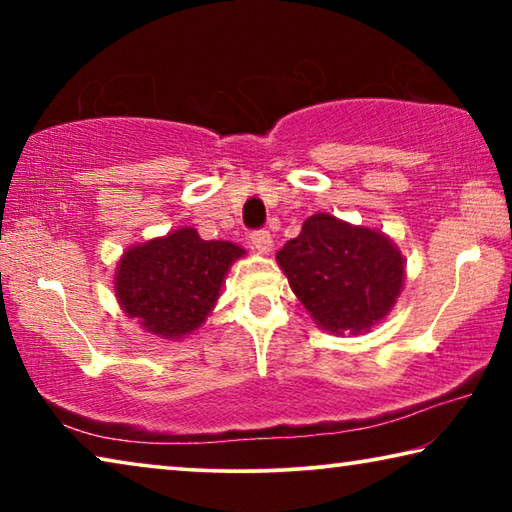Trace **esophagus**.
Masks as SVG:
<instances>
[{"label":"esophagus","instance_id":"obj_1","mask_svg":"<svg viewBox=\"0 0 512 512\" xmlns=\"http://www.w3.org/2000/svg\"><path fill=\"white\" fill-rule=\"evenodd\" d=\"M250 244H253V248H257L262 255H268L273 250L271 232H268V230L253 232V235H250Z\"/></svg>","mask_w":512,"mask_h":512}]
</instances>
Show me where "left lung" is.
<instances>
[{
	"mask_svg": "<svg viewBox=\"0 0 512 512\" xmlns=\"http://www.w3.org/2000/svg\"><path fill=\"white\" fill-rule=\"evenodd\" d=\"M275 259L314 323L336 336L379 325L406 277V259L391 237L329 212L309 216Z\"/></svg>",
	"mask_w": 512,
	"mask_h": 512,
	"instance_id": "left-lung-1",
	"label": "left lung"
}]
</instances>
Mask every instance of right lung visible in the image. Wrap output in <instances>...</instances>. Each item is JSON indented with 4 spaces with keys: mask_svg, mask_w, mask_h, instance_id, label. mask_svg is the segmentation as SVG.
I'll return each mask as SVG.
<instances>
[{
    "mask_svg": "<svg viewBox=\"0 0 512 512\" xmlns=\"http://www.w3.org/2000/svg\"><path fill=\"white\" fill-rule=\"evenodd\" d=\"M246 255L232 241H205L178 228L124 250L115 268V296L144 332L167 341L194 334L212 314L230 266Z\"/></svg>",
    "mask_w": 512,
    "mask_h": 512,
    "instance_id": "1",
    "label": "right lung"
}]
</instances>
